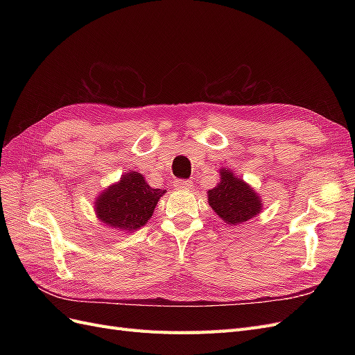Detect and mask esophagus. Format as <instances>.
Returning a JSON list of instances; mask_svg holds the SVG:
<instances>
[{"label":"esophagus","mask_w":355,"mask_h":355,"mask_svg":"<svg viewBox=\"0 0 355 355\" xmlns=\"http://www.w3.org/2000/svg\"><path fill=\"white\" fill-rule=\"evenodd\" d=\"M173 185L176 189H184V188H191L192 187V182L188 179H175Z\"/></svg>","instance_id":"1"}]
</instances>
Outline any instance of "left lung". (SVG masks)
<instances>
[{
  "label": "left lung",
  "instance_id": "1",
  "mask_svg": "<svg viewBox=\"0 0 355 355\" xmlns=\"http://www.w3.org/2000/svg\"><path fill=\"white\" fill-rule=\"evenodd\" d=\"M211 209L231 225L243 223L261 211L262 202L254 189L231 171L220 170V184L207 192Z\"/></svg>",
  "mask_w": 355,
  "mask_h": 355
}]
</instances>
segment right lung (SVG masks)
Wrapping results in <instances>:
<instances>
[{
	"mask_svg": "<svg viewBox=\"0 0 355 355\" xmlns=\"http://www.w3.org/2000/svg\"><path fill=\"white\" fill-rule=\"evenodd\" d=\"M164 192L166 189L149 187L141 173L132 171L123 175L116 185L110 187L96 200V213L108 227L133 231L144 227L153 216Z\"/></svg>",
	"mask_w": 355,
	"mask_h": 355,
	"instance_id": "add662e5",
	"label": "right lung"
}]
</instances>
